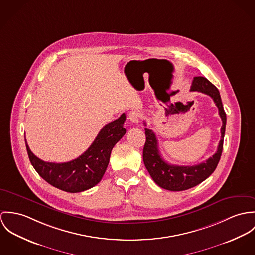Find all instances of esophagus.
<instances>
[{
  "mask_svg": "<svg viewBox=\"0 0 255 255\" xmlns=\"http://www.w3.org/2000/svg\"><path fill=\"white\" fill-rule=\"evenodd\" d=\"M140 117L141 115L138 112H131L129 114V120L135 124H138L140 122Z\"/></svg>",
  "mask_w": 255,
  "mask_h": 255,
  "instance_id": "1",
  "label": "esophagus"
}]
</instances>
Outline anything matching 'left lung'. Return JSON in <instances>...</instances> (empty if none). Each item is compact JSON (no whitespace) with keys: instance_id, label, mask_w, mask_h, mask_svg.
I'll return each mask as SVG.
<instances>
[{"instance_id":"8db88e82","label":"left lung","mask_w":255,"mask_h":255,"mask_svg":"<svg viewBox=\"0 0 255 255\" xmlns=\"http://www.w3.org/2000/svg\"><path fill=\"white\" fill-rule=\"evenodd\" d=\"M191 91H198L211 97L216 107L218 108L219 115L222 119L221 140L219 141L217 151L211 157L199 164L192 166H179L169 164L160 155L157 139L153 131L147 128L144 129L146 139L142 150L144 166L148 171L152 180L159 187L173 192L191 189L207 179L216 169L223 150L227 117L218 89L205 77L198 76L194 77ZM143 124L146 125L145 122H143Z\"/></svg>"}]
</instances>
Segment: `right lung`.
<instances>
[{
	"label": "right lung",
	"instance_id": "1",
	"mask_svg": "<svg viewBox=\"0 0 255 255\" xmlns=\"http://www.w3.org/2000/svg\"><path fill=\"white\" fill-rule=\"evenodd\" d=\"M126 115L105 125L90 147L79 157L63 163L46 162L29 148V159L37 173L49 184L68 193H79L96 186L103 178L110 162L112 149L126 133L123 124Z\"/></svg>",
	"mask_w": 255,
	"mask_h": 255
}]
</instances>
